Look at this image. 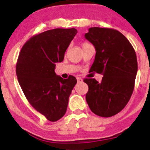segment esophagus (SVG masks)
<instances>
[{
	"instance_id": "1",
	"label": "esophagus",
	"mask_w": 150,
	"mask_h": 150,
	"mask_svg": "<svg viewBox=\"0 0 150 150\" xmlns=\"http://www.w3.org/2000/svg\"><path fill=\"white\" fill-rule=\"evenodd\" d=\"M77 82H82V81H83L81 77H77Z\"/></svg>"
}]
</instances>
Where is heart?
Returning <instances> with one entry per match:
<instances>
[{
	"instance_id": "heart-1",
	"label": "heart",
	"mask_w": 150,
	"mask_h": 150,
	"mask_svg": "<svg viewBox=\"0 0 150 150\" xmlns=\"http://www.w3.org/2000/svg\"><path fill=\"white\" fill-rule=\"evenodd\" d=\"M87 44H89V43H87V42L83 43V44H82V46H86V45H87Z\"/></svg>"
}]
</instances>
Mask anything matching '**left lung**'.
<instances>
[{"instance_id":"obj_1","label":"left lung","mask_w":150,"mask_h":150,"mask_svg":"<svg viewBox=\"0 0 150 150\" xmlns=\"http://www.w3.org/2000/svg\"><path fill=\"white\" fill-rule=\"evenodd\" d=\"M85 37L97 51L90 71L104 75L100 83L94 78L84 80L89 87L86 101L97 116H113L126 106L133 92L135 51L127 38L113 29L91 27Z\"/></svg>"}]
</instances>
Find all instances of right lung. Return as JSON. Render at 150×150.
<instances>
[{
    "label": "right lung",
    "instance_id": "obj_1",
    "mask_svg": "<svg viewBox=\"0 0 150 150\" xmlns=\"http://www.w3.org/2000/svg\"><path fill=\"white\" fill-rule=\"evenodd\" d=\"M77 33L75 28H57L34 35L22 46L17 62V77L26 98L51 122L65 115L77 83L75 77L63 79L54 71Z\"/></svg>",
    "mask_w": 150,
    "mask_h": 150
}]
</instances>
